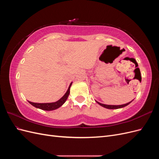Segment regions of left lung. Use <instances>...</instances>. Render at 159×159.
I'll list each match as a JSON object with an SVG mask.
<instances>
[{
  "mask_svg": "<svg viewBox=\"0 0 159 159\" xmlns=\"http://www.w3.org/2000/svg\"><path fill=\"white\" fill-rule=\"evenodd\" d=\"M133 101V100H132ZM132 101L131 102H129V103H125V104H123V105H105V104H103V103H99V102H97V101H95L96 102H97L99 105H100L101 106H102V107H105V108H107V109H119V108H122V107H125V106H127V105H128L129 103H131V102H132Z\"/></svg>",
  "mask_w": 159,
  "mask_h": 159,
  "instance_id": "8db88e82",
  "label": "left lung"
}]
</instances>
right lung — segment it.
<instances>
[{"label":"right lung","mask_w":159,"mask_h":159,"mask_svg":"<svg viewBox=\"0 0 159 159\" xmlns=\"http://www.w3.org/2000/svg\"><path fill=\"white\" fill-rule=\"evenodd\" d=\"M71 84H72V82L70 84L68 90H67L66 93L64 95L63 97L60 98L58 101H57L56 102L45 103H34L31 102H29L32 105H33L34 107L42 109V110H44V111L55 110L57 108L60 107L61 105L66 102V101L67 100V99H68V95L70 94V87Z\"/></svg>","instance_id":"add662e5"}]
</instances>
